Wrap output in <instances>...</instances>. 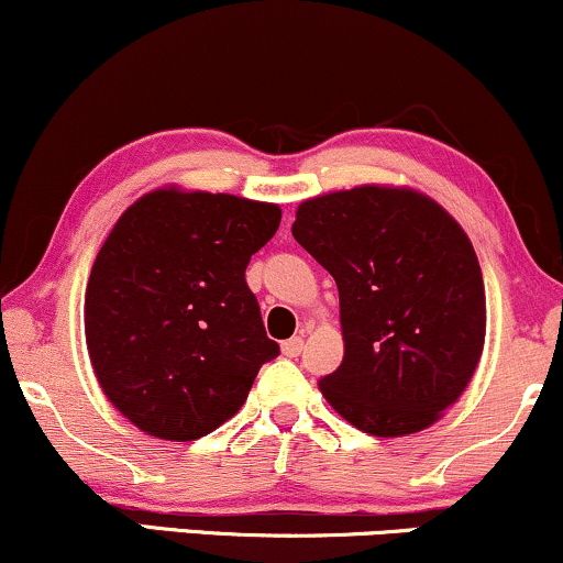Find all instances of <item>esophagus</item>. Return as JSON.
Instances as JSON below:
<instances>
[{"mask_svg": "<svg viewBox=\"0 0 563 563\" xmlns=\"http://www.w3.org/2000/svg\"><path fill=\"white\" fill-rule=\"evenodd\" d=\"M282 352L287 357H300V352H302V339L300 336H292V339H287V342H282Z\"/></svg>", "mask_w": 563, "mask_h": 563, "instance_id": "34e87169", "label": "esophagus"}]
</instances>
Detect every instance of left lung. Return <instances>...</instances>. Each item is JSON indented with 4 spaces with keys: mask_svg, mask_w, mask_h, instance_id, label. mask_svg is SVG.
Here are the masks:
<instances>
[{
    "mask_svg": "<svg viewBox=\"0 0 563 563\" xmlns=\"http://www.w3.org/2000/svg\"><path fill=\"white\" fill-rule=\"evenodd\" d=\"M292 234L334 276L344 360L321 394L371 435L433 426L473 378L485 342L481 263L422 192L363 185L300 203Z\"/></svg>",
    "mask_w": 563,
    "mask_h": 563,
    "instance_id": "1",
    "label": "left lung"
}]
</instances>
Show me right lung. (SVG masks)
I'll list each match as a JSON object with an SVG mask.
<instances>
[{"label":"right lung","mask_w":563,"mask_h":563,"mask_svg":"<svg viewBox=\"0 0 563 563\" xmlns=\"http://www.w3.org/2000/svg\"><path fill=\"white\" fill-rule=\"evenodd\" d=\"M279 221L274 203L164 187L109 232L86 289V344L103 394L143 433H211L279 355L245 282Z\"/></svg>","instance_id":"add662e5"}]
</instances>
